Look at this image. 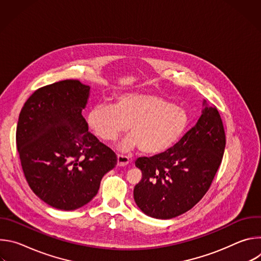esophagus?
Segmentation results:
<instances>
[{"mask_svg":"<svg viewBox=\"0 0 261 261\" xmlns=\"http://www.w3.org/2000/svg\"><path fill=\"white\" fill-rule=\"evenodd\" d=\"M129 158L124 155H118V165L119 166H125L129 163Z\"/></svg>","mask_w":261,"mask_h":261,"instance_id":"34e87169","label":"esophagus"}]
</instances>
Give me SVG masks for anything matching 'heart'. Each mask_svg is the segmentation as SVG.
I'll return each instance as SVG.
<instances>
[{
    "label": "heart",
    "instance_id": "1",
    "mask_svg": "<svg viewBox=\"0 0 261 261\" xmlns=\"http://www.w3.org/2000/svg\"><path fill=\"white\" fill-rule=\"evenodd\" d=\"M93 133L102 141L117 140L130 128L120 144L122 151L139 147L146 155L164 153L175 145L189 126L185 108L151 93H132L116 98L114 105L98 104L87 117Z\"/></svg>",
    "mask_w": 261,
    "mask_h": 261
}]
</instances>
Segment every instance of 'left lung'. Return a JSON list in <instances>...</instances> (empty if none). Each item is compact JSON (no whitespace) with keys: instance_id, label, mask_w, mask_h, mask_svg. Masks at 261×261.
<instances>
[{"instance_id":"1","label":"left lung","mask_w":261,"mask_h":261,"mask_svg":"<svg viewBox=\"0 0 261 261\" xmlns=\"http://www.w3.org/2000/svg\"><path fill=\"white\" fill-rule=\"evenodd\" d=\"M225 144L217 107L205 106L196 125L174 146L135 161L142 172L133 191L138 207L157 219H171L191 210L210 189Z\"/></svg>"}]
</instances>
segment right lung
<instances>
[{
    "instance_id": "add662e5",
    "label": "right lung",
    "mask_w": 261,
    "mask_h": 261,
    "mask_svg": "<svg viewBox=\"0 0 261 261\" xmlns=\"http://www.w3.org/2000/svg\"><path fill=\"white\" fill-rule=\"evenodd\" d=\"M89 93L90 87L76 80L39 88L17 122L16 146L30 188L63 211L90 202L118 162L116 153L89 132L82 115Z\"/></svg>"
}]
</instances>
